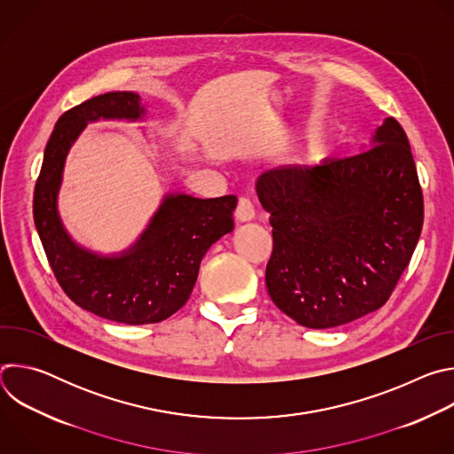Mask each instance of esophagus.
I'll return each mask as SVG.
<instances>
[{
    "mask_svg": "<svg viewBox=\"0 0 454 454\" xmlns=\"http://www.w3.org/2000/svg\"><path fill=\"white\" fill-rule=\"evenodd\" d=\"M254 217V210H253V205L247 198H240L239 203H237V208H235V219L239 223H247Z\"/></svg>",
    "mask_w": 454,
    "mask_h": 454,
    "instance_id": "34e87169",
    "label": "esophagus"
}]
</instances>
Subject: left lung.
<instances>
[{
	"mask_svg": "<svg viewBox=\"0 0 454 454\" xmlns=\"http://www.w3.org/2000/svg\"><path fill=\"white\" fill-rule=\"evenodd\" d=\"M256 196L273 226L268 293L307 329L345 325L380 309L424 223L410 142L392 116L368 151L270 168L256 179Z\"/></svg>",
	"mask_w": 454,
	"mask_h": 454,
	"instance_id": "left-lung-1",
	"label": "left lung"
}]
</instances>
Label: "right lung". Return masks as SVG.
I'll return each mask as SVG.
<instances>
[{"label": "right lung", "instance_id": "1", "mask_svg": "<svg viewBox=\"0 0 454 454\" xmlns=\"http://www.w3.org/2000/svg\"><path fill=\"white\" fill-rule=\"evenodd\" d=\"M140 100L133 91H111L64 113L44 149L34 190V223L62 291L84 310L125 325L163 321L186 303L203 256L233 230L237 207L235 196L198 200L167 193L140 239L120 254L104 256L74 242L57 210L70 147L90 121L142 120Z\"/></svg>", "mask_w": 454, "mask_h": 454}]
</instances>
